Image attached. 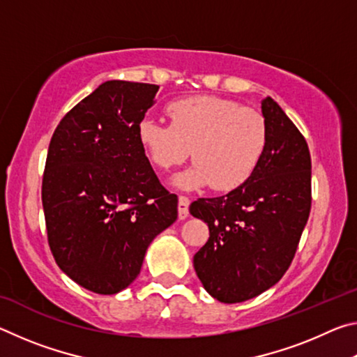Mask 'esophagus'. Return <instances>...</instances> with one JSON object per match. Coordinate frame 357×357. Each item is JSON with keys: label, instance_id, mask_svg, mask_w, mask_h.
<instances>
[{"label": "esophagus", "instance_id": "34e87169", "mask_svg": "<svg viewBox=\"0 0 357 357\" xmlns=\"http://www.w3.org/2000/svg\"><path fill=\"white\" fill-rule=\"evenodd\" d=\"M189 204H190V200L184 195H179V202H178V215L179 219L183 220L185 219L187 215H189Z\"/></svg>", "mask_w": 357, "mask_h": 357}]
</instances>
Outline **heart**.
Listing matches in <instances>:
<instances>
[{"instance_id": "heart-1", "label": "heart", "mask_w": 357, "mask_h": 357, "mask_svg": "<svg viewBox=\"0 0 357 357\" xmlns=\"http://www.w3.org/2000/svg\"><path fill=\"white\" fill-rule=\"evenodd\" d=\"M170 123L144 118L138 138L151 162L170 170L189 157L195 162L179 174L183 189L209 185L227 192L243 185L263 160L269 143L264 114L236 100L215 96H193L167 107Z\"/></svg>"}]
</instances>
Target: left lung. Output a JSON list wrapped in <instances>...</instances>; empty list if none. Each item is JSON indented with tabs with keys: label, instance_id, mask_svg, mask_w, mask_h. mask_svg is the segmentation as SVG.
<instances>
[{
	"label": "left lung",
	"instance_id": "obj_1",
	"mask_svg": "<svg viewBox=\"0 0 357 357\" xmlns=\"http://www.w3.org/2000/svg\"><path fill=\"white\" fill-rule=\"evenodd\" d=\"M261 110L269 143L255 173L227 195L190 204V214L209 227L193 268L206 291L225 304L255 298L282 279L312 208V160L304 135L275 100L266 98Z\"/></svg>",
	"mask_w": 357,
	"mask_h": 357
}]
</instances>
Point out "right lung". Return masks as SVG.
Listing matches in <instances>:
<instances>
[{
  "instance_id": "right-lung-1",
  "label": "right lung",
  "mask_w": 357,
  "mask_h": 357,
  "mask_svg": "<svg viewBox=\"0 0 357 357\" xmlns=\"http://www.w3.org/2000/svg\"><path fill=\"white\" fill-rule=\"evenodd\" d=\"M159 86L110 80L64 114L42 176L47 239L63 273L98 294L140 274L157 234L178 219L138 138Z\"/></svg>"
}]
</instances>
